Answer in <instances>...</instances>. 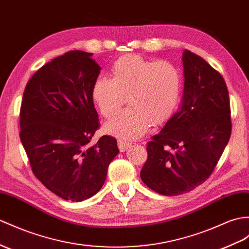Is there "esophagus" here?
<instances>
[{
    "instance_id": "esophagus-1",
    "label": "esophagus",
    "mask_w": 249,
    "mask_h": 249,
    "mask_svg": "<svg viewBox=\"0 0 249 249\" xmlns=\"http://www.w3.org/2000/svg\"><path fill=\"white\" fill-rule=\"evenodd\" d=\"M118 148H119V150H120V152H124V151H126L128 150L129 148H130V145H131V143H129V142H124V141H118Z\"/></svg>"
}]
</instances>
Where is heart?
I'll list each match as a JSON object with an SVG mask.
<instances>
[{"label": "heart", "mask_w": 249, "mask_h": 249, "mask_svg": "<svg viewBox=\"0 0 249 249\" xmlns=\"http://www.w3.org/2000/svg\"><path fill=\"white\" fill-rule=\"evenodd\" d=\"M181 94V75L168 61H152L135 54L120 57L112 66V78L98 77L92 86L95 105L105 117V132L125 141L142 135L150 121L160 124L171 116ZM127 97H125V96Z\"/></svg>", "instance_id": "obj_1"}]
</instances>
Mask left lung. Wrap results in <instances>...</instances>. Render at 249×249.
Listing matches in <instances>:
<instances>
[{"label": "left lung", "instance_id": "8db88e82", "mask_svg": "<svg viewBox=\"0 0 249 249\" xmlns=\"http://www.w3.org/2000/svg\"><path fill=\"white\" fill-rule=\"evenodd\" d=\"M184 93L178 110L148 142L141 178L162 196H179L207 179L231 134L230 102L220 72L185 51Z\"/></svg>", "mask_w": 249, "mask_h": 249}]
</instances>
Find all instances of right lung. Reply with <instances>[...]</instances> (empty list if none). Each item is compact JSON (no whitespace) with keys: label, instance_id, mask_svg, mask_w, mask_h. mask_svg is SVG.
<instances>
[{"label":"right lung","instance_id":"right-lung-1","mask_svg":"<svg viewBox=\"0 0 249 249\" xmlns=\"http://www.w3.org/2000/svg\"><path fill=\"white\" fill-rule=\"evenodd\" d=\"M92 56L71 51L42 66L27 82L21 105L20 138L34 174L71 202L101 189L119 152L112 136L89 145L99 128L92 86L101 70Z\"/></svg>","mask_w":249,"mask_h":249}]
</instances>
